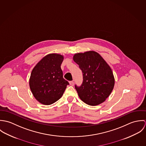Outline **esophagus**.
Masks as SVG:
<instances>
[{"instance_id": "esophagus-1", "label": "esophagus", "mask_w": 146, "mask_h": 146, "mask_svg": "<svg viewBox=\"0 0 146 146\" xmlns=\"http://www.w3.org/2000/svg\"><path fill=\"white\" fill-rule=\"evenodd\" d=\"M70 85H71V86H74V81L72 80V81L70 82Z\"/></svg>"}]
</instances>
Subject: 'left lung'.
<instances>
[{"label":"left lung","instance_id":"left-lung-1","mask_svg":"<svg viewBox=\"0 0 146 146\" xmlns=\"http://www.w3.org/2000/svg\"><path fill=\"white\" fill-rule=\"evenodd\" d=\"M73 59L83 72L82 85H75L80 98L90 106L104 102L111 94L115 84L114 76L109 65L94 51L76 53Z\"/></svg>","mask_w":146,"mask_h":146}]
</instances>
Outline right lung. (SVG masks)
I'll return each mask as SVG.
<instances>
[{
  "instance_id": "1",
  "label": "right lung",
  "mask_w": 146,
  "mask_h": 146,
  "mask_svg": "<svg viewBox=\"0 0 146 146\" xmlns=\"http://www.w3.org/2000/svg\"><path fill=\"white\" fill-rule=\"evenodd\" d=\"M63 57L58 54L45 56L33 68L30 80L34 97L42 104L49 105L57 101L69 85L63 79L61 68Z\"/></svg>"
}]
</instances>
